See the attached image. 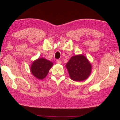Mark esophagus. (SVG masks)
<instances>
[{
    "instance_id": "obj_1",
    "label": "esophagus",
    "mask_w": 120,
    "mask_h": 120,
    "mask_svg": "<svg viewBox=\"0 0 120 120\" xmlns=\"http://www.w3.org/2000/svg\"><path fill=\"white\" fill-rule=\"evenodd\" d=\"M56 63L59 64H61V61L59 60H56Z\"/></svg>"
}]
</instances>
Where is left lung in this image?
<instances>
[{
  "label": "left lung",
  "instance_id": "1",
  "mask_svg": "<svg viewBox=\"0 0 120 120\" xmlns=\"http://www.w3.org/2000/svg\"><path fill=\"white\" fill-rule=\"evenodd\" d=\"M66 66L71 79L75 81H84L91 73L92 65L82 54L72 56Z\"/></svg>",
  "mask_w": 120,
  "mask_h": 120
}]
</instances>
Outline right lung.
Listing matches in <instances>:
<instances>
[{
  "label": "right lung",
  "instance_id": "obj_1",
  "mask_svg": "<svg viewBox=\"0 0 120 120\" xmlns=\"http://www.w3.org/2000/svg\"><path fill=\"white\" fill-rule=\"evenodd\" d=\"M53 63L44 58H38L34 60L30 67L31 74L39 79H42L48 75Z\"/></svg>",
  "mask_w": 120,
  "mask_h": 120
}]
</instances>
